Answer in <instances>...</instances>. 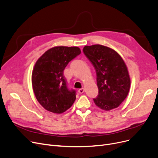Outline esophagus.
<instances>
[{
    "instance_id": "1",
    "label": "esophagus",
    "mask_w": 158,
    "mask_h": 158,
    "mask_svg": "<svg viewBox=\"0 0 158 158\" xmlns=\"http://www.w3.org/2000/svg\"><path fill=\"white\" fill-rule=\"evenodd\" d=\"M84 92H85V89L84 88H81V89H78V92L79 94H82V93H84Z\"/></svg>"
}]
</instances>
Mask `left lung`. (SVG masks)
I'll return each mask as SVG.
<instances>
[{
    "label": "left lung",
    "instance_id": "left-lung-1",
    "mask_svg": "<svg viewBox=\"0 0 158 158\" xmlns=\"http://www.w3.org/2000/svg\"><path fill=\"white\" fill-rule=\"evenodd\" d=\"M83 52L97 75L98 94L95 105L105 111L118 107L128 95L131 80L127 66L114 50L101 45L85 46Z\"/></svg>",
    "mask_w": 158,
    "mask_h": 158
}]
</instances>
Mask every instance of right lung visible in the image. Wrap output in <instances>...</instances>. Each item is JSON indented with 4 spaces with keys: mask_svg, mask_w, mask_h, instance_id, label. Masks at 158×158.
<instances>
[{
    "mask_svg": "<svg viewBox=\"0 0 158 158\" xmlns=\"http://www.w3.org/2000/svg\"><path fill=\"white\" fill-rule=\"evenodd\" d=\"M80 54L77 47H56L36 61L32 73L33 91L39 103L47 111L62 113L76 100V91L69 87L63 71Z\"/></svg>",
    "mask_w": 158,
    "mask_h": 158,
    "instance_id": "right-lung-1",
    "label": "right lung"
}]
</instances>
